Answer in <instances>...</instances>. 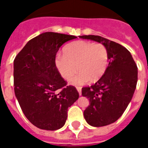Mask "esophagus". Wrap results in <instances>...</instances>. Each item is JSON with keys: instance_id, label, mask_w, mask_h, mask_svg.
<instances>
[{"instance_id": "34e87169", "label": "esophagus", "mask_w": 148, "mask_h": 148, "mask_svg": "<svg viewBox=\"0 0 148 148\" xmlns=\"http://www.w3.org/2000/svg\"><path fill=\"white\" fill-rule=\"evenodd\" d=\"M76 89H77V90H78V93H79V95H82V87H77Z\"/></svg>"}]
</instances>
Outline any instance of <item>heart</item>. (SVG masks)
Masks as SVG:
<instances>
[{
  "instance_id": "b5f03b06",
  "label": "heart",
  "mask_w": 148,
  "mask_h": 148,
  "mask_svg": "<svg viewBox=\"0 0 148 148\" xmlns=\"http://www.w3.org/2000/svg\"><path fill=\"white\" fill-rule=\"evenodd\" d=\"M56 66L64 80L70 81L77 70L78 74L73 78V85H83L90 81L95 82L108 69L109 53L102 44L78 40L66 46L64 54H58L55 59Z\"/></svg>"
}]
</instances>
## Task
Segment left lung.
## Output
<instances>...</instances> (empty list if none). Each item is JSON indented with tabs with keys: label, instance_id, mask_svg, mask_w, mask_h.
<instances>
[{
	"label": "left lung",
	"instance_id": "8db88e82",
	"mask_svg": "<svg viewBox=\"0 0 148 148\" xmlns=\"http://www.w3.org/2000/svg\"><path fill=\"white\" fill-rule=\"evenodd\" d=\"M81 38L101 43L108 48L109 64L93 85L83 87L82 94L90 101L84 111L89 125L102 127L115 122L125 112L136 87L138 68L125 47L99 35H82Z\"/></svg>",
	"mask_w": 148,
	"mask_h": 148
}]
</instances>
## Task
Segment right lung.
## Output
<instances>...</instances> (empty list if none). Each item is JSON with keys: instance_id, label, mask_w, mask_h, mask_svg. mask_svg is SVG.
Segmentation results:
<instances>
[{"instance_id": "add662e5", "label": "right lung", "mask_w": 148, "mask_h": 148, "mask_svg": "<svg viewBox=\"0 0 148 148\" xmlns=\"http://www.w3.org/2000/svg\"><path fill=\"white\" fill-rule=\"evenodd\" d=\"M77 37L47 32L29 40L14 60V90L23 114L35 127L56 130L64 125L68 108L79 97L56 66L59 48Z\"/></svg>"}]
</instances>
